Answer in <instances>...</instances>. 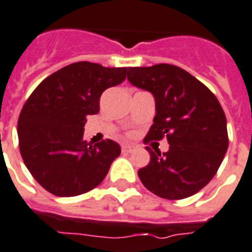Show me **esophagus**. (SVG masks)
<instances>
[{"instance_id":"obj_1","label":"esophagus","mask_w":252,"mask_h":252,"mask_svg":"<svg viewBox=\"0 0 252 252\" xmlns=\"http://www.w3.org/2000/svg\"><path fill=\"white\" fill-rule=\"evenodd\" d=\"M122 150L124 153H133V151L136 150V146L134 145H123Z\"/></svg>"}]
</instances>
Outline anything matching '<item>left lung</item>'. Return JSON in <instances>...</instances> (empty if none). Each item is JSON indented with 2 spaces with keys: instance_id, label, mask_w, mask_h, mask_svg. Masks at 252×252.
<instances>
[{
  "instance_id": "1",
  "label": "left lung",
  "mask_w": 252,
  "mask_h": 252,
  "mask_svg": "<svg viewBox=\"0 0 252 252\" xmlns=\"http://www.w3.org/2000/svg\"><path fill=\"white\" fill-rule=\"evenodd\" d=\"M128 81L154 95V124L145 137H167L161 154L146 147L150 161L138 171L141 183L165 199H184L212 180L228 150L226 118L218 98L199 80L173 64L128 68Z\"/></svg>"
}]
</instances>
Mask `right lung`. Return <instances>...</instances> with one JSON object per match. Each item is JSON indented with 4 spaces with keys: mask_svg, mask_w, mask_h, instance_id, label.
Listing matches in <instances>:
<instances>
[{
    "mask_svg": "<svg viewBox=\"0 0 252 252\" xmlns=\"http://www.w3.org/2000/svg\"><path fill=\"white\" fill-rule=\"evenodd\" d=\"M126 67L76 62L41 81L18 120L19 149L34 180L57 197H75L103 181L120 155L115 141L88 144L84 126L99 111L107 88L126 80Z\"/></svg>",
    "mask_w": 252,
    "mask_h": 252,
    "instance_id": "obj_1",
    "label": "right lung"
}]
</instances>
